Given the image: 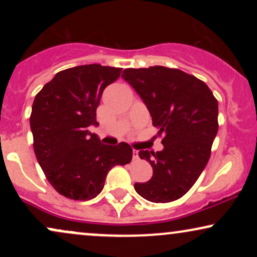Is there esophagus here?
<instances>
[{
  "label": "esophagus",
  "mask_w": 257,
  "mask_h": 257,
  "mask_svg": "<svg viewBox=\"0 0 257 257\" xmlns=\"http://www.w3.org/2000/svg\"><path fill=\"white\" fill-rule=\"evenodd\" d=\"M133 159H139V152L137 150H133Z\"/></svg>",
  "instance_id": "1"
}]
</instances>
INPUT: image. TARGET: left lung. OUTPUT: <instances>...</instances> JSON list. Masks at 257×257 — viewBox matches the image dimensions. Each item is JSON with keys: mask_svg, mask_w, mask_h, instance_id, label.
Listing matches in <instances>:
<instances>
[{"mask_svg": "<svg viewBox=\"0 0 257 257\" xmlns=\"http://www.w3.org/2000/svg\"><path fill=\"white\" fill-rule=\"evenodd\" d=\"M122 77L143 99L152 124L163 135L162 151L139 152L150 162L153 175L137 182L135 191L153 203L181 198L210 158L219 129L217 100L204 82L178 69H125Z\"/></svg>", "mask_w": 257, "mask_h": 257, "instance_id": "8db88e82", "label": "left lung"}]
</instances>
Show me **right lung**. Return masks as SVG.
<instances>
[{"instance_id":"1","label":"right lung","mask_w":257,"mask_h":257,"mask_svg":"<svg viewBox=\"0 0 257 257\" xmlns=\"http://www.w3.org/2000/svg\"><path fill=\"white\" fill-rule=\"evenodd\" d=\"M122 69L81 65L58 72L37 94L30 126L35 155L53 187L66 198L89 200L101 192L111 168L132 161L126 143L101 144L90 125H98L102 91Z\"/></svg>"}]
</instances>
